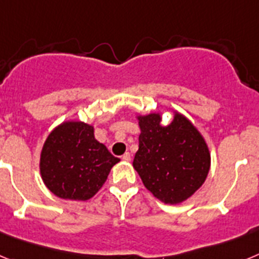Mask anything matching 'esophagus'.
Masks as SVG:
<instances>
[{
  "label": "esophagus",
  "instance_id": "1",
  "mask_svg": "<svg viewBox=\"0 0 259 259\" xmlns=\"http://www.w3.org/2000/svg\"><path fill=\"white\" fill-rule=\"evenodd\" d=\"M122 159L124 162H130L131 161V154H130V153H124V154L122 155Z\"/></svg>",
  "mask_w": 259,
  "mask_h": 259
}]
</instances>
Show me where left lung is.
<instances>
[{
	"label": "left lung",
	"instance_id": "1",
	"mask_svg": "<svg viewBox=\"0 0 259 259\" xmlns=\"http://www.w3.org/2000/svg\"><path fill=\"white\" fill-rule=\"evenodd\" d=\"M137 119L141 134L132 164L145 188L170 205L188 200L210 170V152L202 135L178 111L167 125L158 113Z\"/></svg>",
	"mask_w": 259,
	"mask_h": 259
}]
</instances>
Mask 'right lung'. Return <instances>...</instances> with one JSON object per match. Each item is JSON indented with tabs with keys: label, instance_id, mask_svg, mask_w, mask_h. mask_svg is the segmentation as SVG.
<instances>
[{
	"label": "right lung",
	"instance_id": "1",
	"mask_svg": "<svg viewBox=\"0 0 259 259\" xmlns=\"http://www.w3.org/2000/svg\"><path fill=\"white\" fill-rule=\"evenodd\" d=\"M120 161L95 139L93 125L63 122L49 134L40 155L42 182L57 197L71 201L92 198Z\"/></svg>",
	"mask_w": 259,
	"mask_h": 259
}]
</instances>
